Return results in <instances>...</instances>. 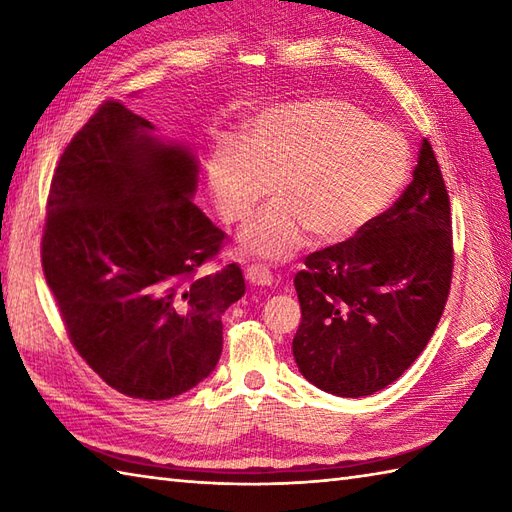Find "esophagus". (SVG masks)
Here are the masks:
<instances>
[{
    "instance_id": "34e87169",
    "label": "esophagus",
    "mask_w": 512,
    "mask_h": 512,
    "mask_svg": "<svg viewBox=\"0 0 512 512\" xmlns=\"http://www.w3.org/2000/svg\"><path fill=\"white\" fill-rule=\"evenodd\" d=\"M246 281L250 286H262V288H268V286H273V273H270V270L266 268V266H259V264H255V266H248L246 268Z\"/></svg>"
}]
</instances>
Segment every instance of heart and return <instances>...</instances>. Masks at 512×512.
<instances>
[{
  "mask_svg": "<svg viewBox=\"0 0 512 512\" xmlns=\"http://www.w3.org/2000/svg\"><path fill=\"white\" fill-rule=\"evenodd\" d=\"M411 176L398 129L343 99L281 103L206 158V184L226 224L246 222L273 184L275 202L239 235V250L286 262L306 244H343L391 209Z\"/></svg>",
  "mask_w": 512,
  "mask_h": 512,
  "instance_id": "b5f03b06",
  "label": "heart"
}]
</instances>
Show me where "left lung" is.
<instances>
[{
	"label": "left lung",
	"instance_id": "left-lung-1",
	"mask_svg": "<svg viewBox=\"0 0 512 512\" xmlns=\"http://www.w3.org/2000/svg\"><path fill=\"white\" fill-rule=\"evenodd\" d=\"M451 273L449 193L424 138L396 204L350 242L308 255L297 273L292 356L303 378L341 398L394 383L436 332Z\"/></svg>",
	"mask_w": 512,
	"mask_h": 512
}]
</instances>
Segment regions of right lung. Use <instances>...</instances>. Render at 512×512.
Here are the masks:
<instances>
[{"label":"right lung","mask_w":512,"mask_h":512,"mask_svg":"<svg viewBox=\"0 0 512 512\" xmlns=\"http://www.w3.org/2000/svg\"><path fill=\"white\" fill-rule=\"evenodd\" d=\"M193 151L107 101L54 171L41 262L76 352L129 398L167 400L209 376L237 264L198 268L224 233L193 204Z\"/></svg>","instance_id":"add662e5"}]
</instances>
